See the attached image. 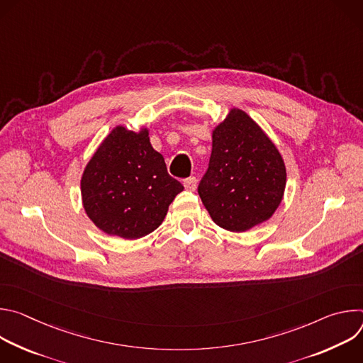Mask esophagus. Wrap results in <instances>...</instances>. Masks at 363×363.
<instances>
[{"label": "esophagus", "instance_id": "1", "mask_svg": "<svg viewBox=\"0 0 363 363\" xmlns=\"http://www.w3.org/2000/svg\"><path fill=\"white\" fill-rule=\"evenodd\" d=\"M196 182H198V181H196L195 177H189V178L184 179V186H185V189H188V191H195Z\"/></svg>", "mask_w": 363, "mask_h": 363}]
</instances>
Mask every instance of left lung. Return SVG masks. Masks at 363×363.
Here are the masks:
<instances>
[{
    "label": "left lung",
    "mask_w": 363,
    "mask_h": 363,
    "mask_svg": "<svg viewBox=\"0 0 363 363\" xmlns=\"http://www.w3.org/2000/svg\"><path fill=\"white\" fill-rule=\"evenodd\" d=\"M286 167L264 130L231 109L213 130V152L198 194L213 221L233 233L267 221L283 199Z\"/></svg>",
    "instance_id": "obj_1"
}]
</instances>
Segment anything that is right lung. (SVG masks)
<instances>
[{"mask_svg": "<svg viewBox=\"0 0 363 363\" xmlns=\"http://www.w3.org/2000/svg\"><path fill=\"white\" fill-rule=\"evenodd\" d=\"M87 217L109 235L136 240L157 230L174 198L184 189L164 157L149 142V130L116 126L100 143L80 181Z\"/></svg>", "mask_w": 363, "mask_h": 363, "instance_id": "add662e5", "label": "right lung"}]
</instances>
